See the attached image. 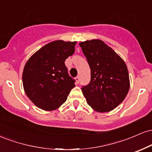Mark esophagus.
Returning <instances> with one entry per match:
<instances>
[{"instance_id":"esophagus-1","label":"esophagus","mask_w":152,"mask_h":152,"mask_svg":"<svg viewBox=\"0 0 152 152\" xmlns=\"http://www.w3.org/2000/svg\"><path fill=\"white\" fill-rule=\"evenodd\" d=\"M75 79H76V83H79V79H80V78H79V76H76V78H75Z\"/></svg>"}]
</instances>
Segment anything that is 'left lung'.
Instances as JSON below:
<instances>
[{"label": "left lung", "mask_w": 152, "mask_h": 152, "mask_svg": "<svg viewBox=\"0 0 152 152\" xmlns=\"http://www.w3.org/2000/svg\"><path fill=\"white\" fill-rule=\"evenodd\" d=\"M91 69V81L82 86L87 104L98 112H108L119 105L130 86L124 60L99 39L79 43Z\"/></svg>", "instance_id": "8db88e82"}]
</instances>
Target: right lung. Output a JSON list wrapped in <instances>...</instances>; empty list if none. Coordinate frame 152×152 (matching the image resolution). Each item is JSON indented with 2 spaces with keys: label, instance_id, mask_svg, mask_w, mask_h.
Masks as SVG:
<instances>
[{
  "label": "right lung",
  "instance_id": "1",
  "mask_svg": "<svg viewBox=\"0 0 152 152\" xmlns=\"http://www.w3.org/2000/svg\"><path fill=\"white\" fill-rule=\"evenodd\" d=\"M76 44V41H52L26 62L22 76L24 91L37 107L52 111L66 101L76 81L69 75L64 62L74 53Z\"/></svg>",
  "mask_w": 152,
  "mask_h": 152
}]
</instances>
